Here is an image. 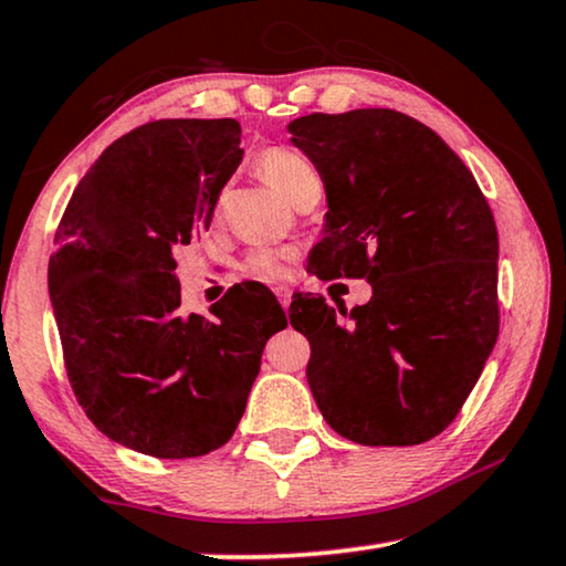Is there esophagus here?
Listing matches in <instances>:
<instances>
[{
  "label": "esophagus",
  "mask_w": 566,
  "mask_h": 566,
  "mask_svg": "<svg viewBox=\"0 0 566 566\" xmlns=\"http://www.w3.org/2000/svg\"><path fill=\"white\" fill-rule=\"evenodd\" d=\"M274 294L280 296V304L284 306V312L290 310V302H292V290H290V286H276Z\"/></svg>",
  "instance_id": "1"
}]
</instances>
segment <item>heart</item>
Listing matches in <instances>:
<instances>
[{"mask_svg":"<svg viewBox=\"0 0 566 566\" xmlns=\"http://www.w3.org/2000/svg\"><path fill=\"white\" fill-rule=\"evenodd\" d=\"M262 175L272 181V185L282 191L286 199L296 205L302 197L312 195V191H322V181L317 169L312 161L300 151L290 147H272L260 157ZM292 252L290 249H256L247 256L244 272L247 276L260 282H276L282 280L290 270Z\"/></svg>","mask_w":566,"mask_h":566,"instance_id":"heart-1","label":"heart"}]
</instances>
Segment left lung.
Listing matches in <instances>:
<instances>
[{
    "label": "left lung",
    "instance_id": "left-lung-1",
    "mask_svg": "<svg viewBox=\"0 0 566 566\" xmlns=\"http://www.w3.org/2000/svg\"><path fill=\"white\" fill-rule=\"evenodd\" d=\"M324 181L319 280L364 276L371 300L339 310L300 294L306 381L334 432L364 447L429 442L452 424L500 334L492 209L427 124L395 109L290 122Z\"/></svg>",
    "mask_w": 566,
    "mask_h": 566
}]
</instances>
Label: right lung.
I'll use <instances>...</instances> for the list:
<instances>
[{
	"instance_id": "add662e5",
	"label": "right lung",
	"mask_w": 566,
	"mask_h": 566,
	"mask_svg": "<svg viewBox=\"0 0 566 566\" xmlns=\"http://www.w3.org/2000/svg\"><path fill=\"white\" fill-rule=\"evenodd\" d=\"M237 119H159L124 134L76 185L54 234L50 300L66 375L104 437L187 459L229 442L286 317L237 284L181 312L175 254L209 229L244 149Z\"/></svg>"
}]
</instances>
